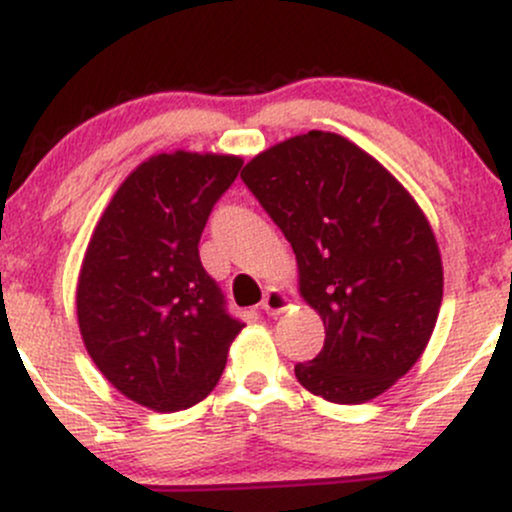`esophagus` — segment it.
<instances>
[{"label": "esophagus", "instance_id": "esophagus-1", "mask_svg": "<svg viewBox=\"0 0 512 512\" xmlns=\"http://www.w3.org/2000/svg\"><path fill=\"white\" fill-rule=\"evenodd\" d=\"M289 308V296L279 289H267L262 298V310L267 315H279Z\"/></svg>", "mask_w": 512, "mask_h": 512}]
</instances>
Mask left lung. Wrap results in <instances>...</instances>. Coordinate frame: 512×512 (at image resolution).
<instances>
[{
  "mask_svg": "<svg viewBox=\"0 0 512 512\" xmlns=\"http://www.w3.org/2000/svg\"><path fill=\"white\" fill-rule=\"evenodd\" d=\"M240 178L291 243L298 291L325 325L298 383L334 404L383 395L424 354L443 301L426 214L361 146L320 129L269 146Z\"/></svg>",
  "mask_w": 512,
  "mask_h": 512,
  "instance_id": "1",
  "label": "left lung"
}]
</instances>
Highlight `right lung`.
I'll return each instance as SVG.
<instances>
[{
  "label": "right lung",
  "mask_w": 512,
  "mask_h": 512,
  "mask_svg": "<svg viewBox=\"0 0 512 512\" xmlns=\"http://www.w3.org/2000/svg\"><path fill=\"white\" fill-rule=\"evenodd\" d=\"M240 156L173 151L139 163L98 219L76 284L88 356L115 390L154 411L202 402L243 322L226 313L199 238Z\"/></svg>",
  "instance_id": "right-lung-1"
}]
</instances>
